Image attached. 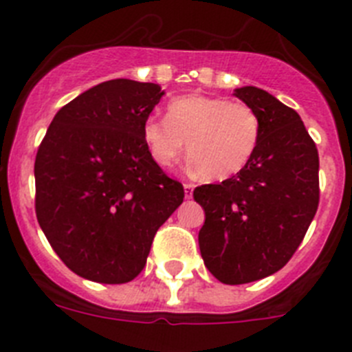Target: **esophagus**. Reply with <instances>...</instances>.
<instances>
[{"label":"esophagus","instance_id":"esophagus-1","mask_svg":"<svg viewBox=\"0 0 352 352\" xmlns=\"http://www.w3.org/2000/svg\"><path fill=\"white\" fill-rule=\"evenodd\" d=\"M194 183H185V185H183V188H185V197L186 199H190L192 195H194Z\"/></svg>","mask_w":352,"mask_h":352}]
</instances>
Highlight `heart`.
<instances>
[{"label": "heart", "mask_w": 352, "mask_h": 352, "mask_svg": "<svg viewBox=\"0 0 352 352\" xmlns=\"http://www.w3.org/2000/svg\"><path fill=\"white\" fill-rule=\"evenodd\" d=\"M149 157L173 166L186 141L190 167L211 182H223L250 164L261 141V120L245 102L226 96L185 95L167 105V118L149 116L142 125Z\"/></svg>", "instance_id": "1"}]
</instances>
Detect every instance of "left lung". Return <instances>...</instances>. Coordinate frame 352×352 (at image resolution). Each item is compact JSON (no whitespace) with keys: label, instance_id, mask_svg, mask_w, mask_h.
<instances>
[{"label":"left lung","instance_id":"left-lung-1","mask_svg":"<svg viewBox=\"0 0 352 352\" xmlns=\"http://www.w3.org/2000/svg\"><path fill=\"white\" fill-rule=\"evenodd\" d=\"M234 95L261 120L256 155L232 178L194 190L206 213L201 256L211 275L229 285L284 268L319 206V153L300 114L254 86Z\"/></svg>","mask_w":352,"mask_h":352}]
</instances>
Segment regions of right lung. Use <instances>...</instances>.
<instances>
[{
    "label": "right lung",
    "mask_w": 352,
    "mask_h": 352,
    "mask_svg": "<svg viewBox=\"0 0 352 352\" xmlns=\"http://www.w3.org/2000/svg\"><path fill=\"white\" fill-rule=\"evenodd\" d=\"M158 84L113 79L56 113L35 158V211L74 273L125 284L146 266L158 227L183 203L142 139Z\"/></svg>",
    "instance_id": "obj_1"
}]
</instances>
